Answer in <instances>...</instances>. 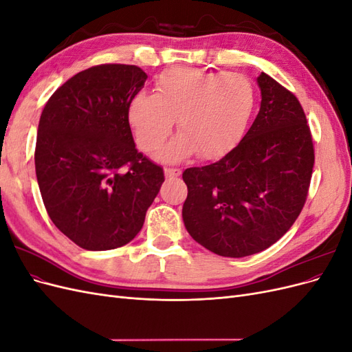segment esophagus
Masks as SVG:
<instances>
[{"mask_svg":"<svg viewBox=\"0 0 352 352\" xmlns=\"http://www.w3.org/2000/svg\"><path fill=\"white\" fill-rule=\"evenodd\" d=\"M164 175H166V179H176L180 175H182V170H180V168H173V167H166L164 168Z\"/></svg>","mask_w":352,"mask_h":352,"instance_id":"esophagus-1","label":"esophagus"}]
</instances>
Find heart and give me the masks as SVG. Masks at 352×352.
I'll list each match as a JSON object with an SVG mask.
<instances>
[{
  "mask_svg": "<svg viewBox=\"0 0 352 352\" xmlns=\"http://www.w3.org/2000/svg\"><path fill=\"white\" fill-rule=\"evenodd\" d=\"M257 105V89L241 73L172 67L158 74L155 94L136 92L127 120L138 146L158 151L175 126L180 133L162 158L168 163L198 155L217 160L229 154L247 133Z\"/></svg>",
  "mask_w": 352,
  "mask_h": 352,
  "instance_id": "b5f03b06",
  "label": "heart"
}]
</instances>
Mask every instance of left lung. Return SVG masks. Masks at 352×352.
<instances>
[{"instance_id": "left-lung-1", "label": "left lung", "mask_w": 352, "mask_h": 352, "mask_svg": "<svg viewBox=\"0 0 352 352\" xmlns=\"http://www.w3.org/2000/svg\"><path fill=\"white\" fill-rule=\"evenodd\" d=\"M242 141L219 162L186 168L182 217L189 235L221 257L257 254L289 230L305 204L314 146L300 101L269 74Z\"/></svg>"}]
</instances>
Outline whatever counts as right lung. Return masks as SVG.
Returning a JSON list of instances; mask_svg holds the SVG:
<instances>
[{
	"label": "right lung",
	"mask_w": 352,
	"mask_h": 352,
	"mask_svg": "<svg viewBox=\"0 0 352 352\" xmlns=\"http://www.w3.org/2000/svg\"><path fill=\"white\" fill-rule=\"evenodd\" d=\"M146 78L138 66H94L63 83L42 110L35 148L42 201L83 250L131 242L164 182L163 168L138 153L127 120Z\"/></svg>",
	"instance_id": "add662e5"
}]
</instances>
